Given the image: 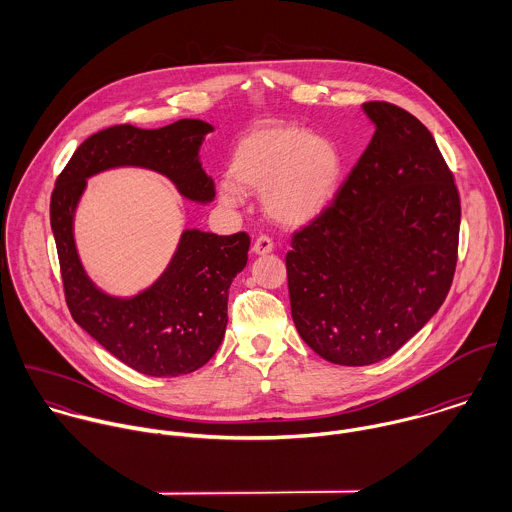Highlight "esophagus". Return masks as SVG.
Listing matches in <instances>:
<instances>
[{
    "instance_id": "esophagus-1",
    "label": "esophagus",
    "mask_w": 512,
    "mask_h": 512,
    "mask_svg": "<svg viewBox=\"0 0 512 512\" xmlns=\"http://www.w3.org/2000/svg\"><path fill=\"white\" fill-rule=\"evenodd\" d=\"M252 250H254L256 254H268V252L274 250V242H272L270 236L260 234V236L254 240V244H252Z\"/></svg>"
}]
</instances>
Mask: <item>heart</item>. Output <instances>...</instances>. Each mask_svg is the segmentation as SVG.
Instances as JSON below:
<instances>
[{
  "mask_svg": "<svg viewBox=\"0 0 512 512\" xmlns=\"http://www.w3.org/2000/svg\"><path fill=\"white\" fill-rule=\"evenodd\" d=\"M343 159L333 142L295 124H272L244 136L220 183V201L240 205L244 191H264L266 213L286 226L321 215L341 181Z\"/></svg>",
  "mask_w": 512,
  "mask_h": 512,
  "instance_id": "1",
  "label": "heart"
}]
</instances>
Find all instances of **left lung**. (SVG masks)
<instances>
[{
    "mask_svg": "<svg viewBox=\"0 0 512 512\" xmlns=\"http://www.w3.org/2000/svg\"><path fill=\"white\" fill-rule=\"evenodd\" d=\"M363 108L370 144L286 256L297 333L343 366L388 359L432 319L459 248V191L430 130L390 102Z\"/></svg>",
    "mask_w": 512,
    "mask_h": 512,
    "instance_id": "left-lung-1",
    "label": "left lung"
}]
</instances>
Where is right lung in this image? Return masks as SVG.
I'll return each instance as SVG.
<instances>
[{
  "instance_id": "add662e5",
  "label": "right lung",
  "mask_w": 512,
  "mask_h": 512,
  "mask_svg": "<svg viewBox=\"0 0 512 512\" xmlns=\"http://www.w3.org/2000/svg\"><path fill=\"white\" fill-rule=\"evenodd\" d=\"M213 130L201 120H177L159 130L118 124L76 147L51 195L65 299L74 321L124 365L147 376L189 374L211 361L226 329L228 288L246 266L250 236L185 230L165 274L146 292L116 299L94 288L74 248L73 213L86 177L120 165L167 175L191 201H211L215 183L199 163Z\"/></svg>"
}]
</instances>
